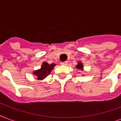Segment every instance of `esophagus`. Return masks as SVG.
<instances>
[{
    "mask_svg": "<svg viewBox=\"0 0 121 121\" xmlns=\"http://www.w3.org/2000/svg\"><path fill=\"white\" fill-rule=\"evenodd\" d=\"M67 63H67V61H64V62L61 63V65H67Z\"/></svg>",
    "mask_w": 121,
    "mask_h": 121,
    "instance_id": "1",
    "label": "esophagus"
}]
</instances>
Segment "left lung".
Instances as JSON below:
<instances>
[{"label": "left lung", "instance_id": "8db88e82", "mask_svg": "<svg viewBox=\"0 0 121 121\" xmlns=\"http://www.w3.org/2000/svg\"><path fill=\"white\" fill-rule=\"evenodd\" d=\"M76 68H78V69H79V70H83V63L81 62H78V63L77 65L76 66Z\"/></svg>", "mask_w": 121, "mask_h": 121}]
</instances>
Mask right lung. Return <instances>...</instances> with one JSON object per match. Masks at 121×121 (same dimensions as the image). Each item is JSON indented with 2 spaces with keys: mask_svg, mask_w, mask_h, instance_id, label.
Masks as SVG:
<instances>
[{
  "mask_svg": "<svg viewBox=\"0 0 121 121\" xmlns=\"http://www.w3.org/2000/svg\"><path fill=\"white\" fill-rule=\"evenodd\" d=\"M55 65L56 64L55 63L49 65L46 62H43L42 63L40 69L35 71L33 72V74L36 76L38 80H43L49 75Z\"/></svg>",
  "mask_w": 121,
  "mask_h": 121,
  "instance_id": "1",
  "label": "right lung"
}]
</instances>
